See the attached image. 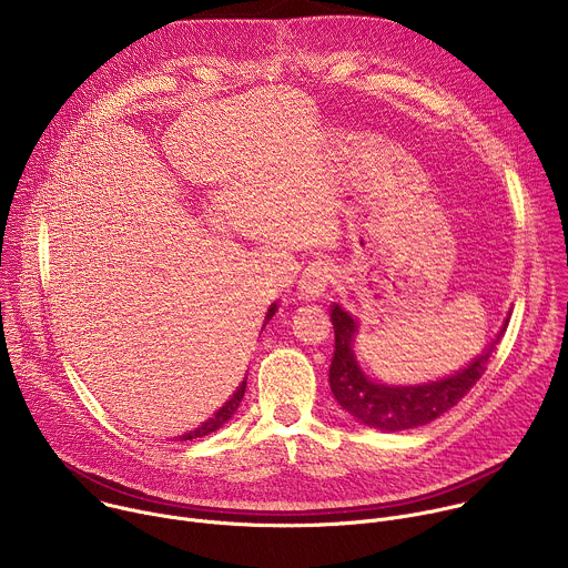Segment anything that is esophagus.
Wrapping results in <instances>:
<instances>
[{
  "label": "esophagus",
  "mask_w": 568,
  "mask_h": 568,
  "mask_svg": "<svg viewBox=\"0 0 568 568\" xmlns=\"http://www.w3.org/2000/svg\"><path fill=\"white\" fill-rule=\"evenodd\" d=\"M333 278H335V270L331 263L326 261L310 263L298 278V298L316 301L318 296H323V292H326Z\"/></svg>",
  "instance_id": "1"
}]
</instances>
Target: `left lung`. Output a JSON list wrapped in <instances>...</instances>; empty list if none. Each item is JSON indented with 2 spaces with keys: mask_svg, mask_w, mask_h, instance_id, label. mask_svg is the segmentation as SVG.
I'll return each mask as SVG.
<instances>
[{
  "mask_svg": "<svg viewBox=\"0 0 568 568\" xmlns=\"http://www.w3.org/2000/svg\"><path fill=\"white\" fill-rule=\"evenodd\" d=\"M331 318L335 326V355L331 364L333 395L355 420L379 432L414 429L449 412L485 373L508 326L506 318L504 328L488 348L447 377L423 384H386L368 375L355 355L357 321L337 303L331 310Z\"/></svg>",
  "mask_w": 568,
  "mask_h": 568,
  "instance_id": "1",
  "label": "left lung"
}]
</instances>
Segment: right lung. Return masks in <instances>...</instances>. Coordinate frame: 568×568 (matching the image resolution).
I'll return each mask as SVG.
<instances>
[{"instance_id": "add662e5", "label": "right lung", "mask_w": 568, "mask_h": 568, "mask_svg": "<svg viewBox=\"0 0 568 568\" xmlns=\"http://www.w3.org/2000/svg\"><path fill=\"white\" fill-rule=\"evenodd\" d=\"M276 310H278V305L276 303H272L270 305V310H267V316H265V323H270V318L276 314ZM265 328V326H263ZM245 388H247V377H245V382H242L237 388H235V393L222 404V407L213 414V418H209L206 423H202L197 429H193V432H189V434H184L182 436V440H193V438H202V436H209V434H213V432H217L235 412H237V407H240V402H242V395H245Z\"/></svg>"}]
</instances>
